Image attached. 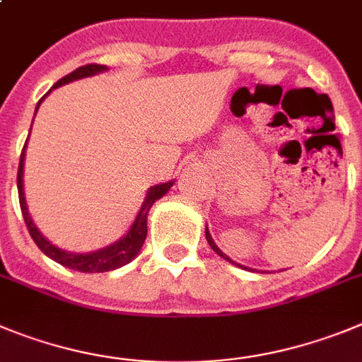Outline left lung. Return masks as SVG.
Returning <instances> with one entry per match:
<instances>
[{"mask_svg":"<svg viewBox=\"0 0 362 362\" xmlns=\"http://www.w3.org/2000/svg\"><path fill=\"white\" fill-rule=\"evenodd\" d=\"M205 238H207V243H209V245H211V249H213L214 252H216L218 256H220V258H223V259H226V262L233 263V265L240 267V269H245V270H254V269H250V267H243V265H240V263L233 262V259H230L229 256H227L226 252H221V250H220V247L216 245V242H214V240H213V236H211V233H209V229H207V227H205Z\"/></svg>","mask_w":362,"mask_h":362,"instance_id":"obj_1","label":"left lung"}]
</instances>
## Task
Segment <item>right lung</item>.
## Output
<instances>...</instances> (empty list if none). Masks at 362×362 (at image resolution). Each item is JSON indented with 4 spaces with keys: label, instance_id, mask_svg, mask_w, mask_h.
Returning a JSON list of instances; mask_svg holds the SVG:
<instances>
[{
    "label": "right lung",
    "instance_id": "right-lung-1",
    "mask_svg": "<svg viewBox=\"0 0 362 362\" xmlns=\"http://www.w3.org/2000/svg\"><path fill=\"white\" fill-rule=\"evenodd\" d=\"M106 70H108V66H104V64H86V66H79L77 70L71 71V74L64 76L63 79L57 81V83L54 84V88H59V86H63V84L71 83V81L97 76V74H100V71H106ZM43 99L37 103V106H35V112L39 110V104L43 103ZM27 144H28V139H27V142H25V146H23L21 160H19L18 193H19V205H21L23 218H25L27 229H28V233H30L32 240L35 242V245L43 250L48 258L54 259V262H57L59 265L66 267V269H71V270H79V272H90V274H92V272H108V270H115V269H119V267L128 265L133 258H136V254L141 252L142 245H144L146 236H148L149 209H151L155 202L160 200V198L168 193L169 189L173 187L175 180L164 182V184H157V185H153V187L148 189L144 202H142L141 209H139V213H136L132 227H129L128 233L120 238V240H117L115 243H112V245H108V247H104V249L93 250V252H70V250L59 249L57 245H54L52 242H48L47 238L41 234V230L35 227L34 220H32L30 213H28L27 198H25V191H23V168H25V153H27Z\"/></svg>",
    "mask_w": 362,
    "mask_h": 362
}]
</instances>
